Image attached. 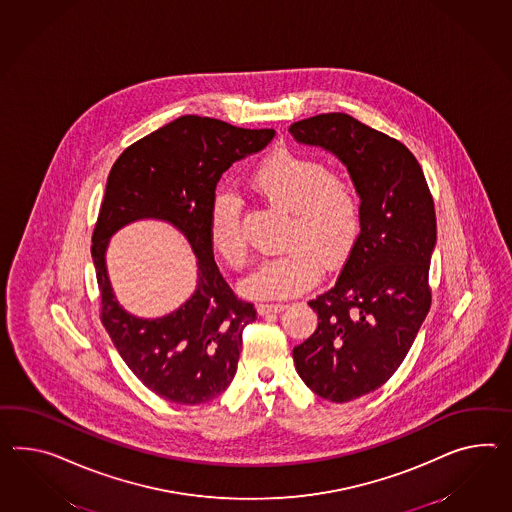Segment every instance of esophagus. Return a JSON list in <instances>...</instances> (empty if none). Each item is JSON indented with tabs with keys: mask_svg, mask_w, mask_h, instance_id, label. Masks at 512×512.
<instances>
[{
	"mask_svg": "<svg viewBox=\"0 0 512 512\" xmlns=\"http://www.w3.org/2000/svg\"><path fill=\"white\" fill-rule=\"evenodd\" d=\"M288 308L286 302H265L260 304V314H278V312H284Z\"/></svg>",
	"mask_w": 512,
	"mask_h": 512,
	"instance_id": "obj_1",
	"label": "esophagus"
}]
</instances>
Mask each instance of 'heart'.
I'll return each instance as SVG.
<instances>
[{
	"label": "heart",
	"instance_id": "b5f03b06",
	"mask_svg": "<svg viewBox=\"0 0 512 512\" xmlns=\"http://www.w3.org/2000/svg\"><path fill=\"white\" fill-rule=\"evenodd\" d=\"M249 187L276 208L289 211L288 252L267 258L243 280L254 299H288L312 288L325 263L347 258L360 232V202L351 180L328 171L317 159L288 150L263 159L250 172ZM211 247L224 262L239 267L247 256L236 197L223 193L210 211Z\"/></svg>",
	"mask_w": 512,
	"mask_h": 512
}]
</instances>
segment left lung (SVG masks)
Segmentation results:
<instances>
[{
    "label": "left lung",
    "instance_id": "1",
    "mask_svg": "<svg viewBox=\"0 0 512 512\" xmlns=\"http://www.w3.org/2000/svg\"><path fill=\"white\" fill-rule=\"evenodd\" d=\"M289 133L340 159L360 197V234L336 284L308 302L317 330L293 349L304 384L347 403L394 375L429 314L433 197L407 146L351 115L304 118Z\"/></svg>",
    "mask_w": 512,
    "mask_h": 512
}]
</instances>
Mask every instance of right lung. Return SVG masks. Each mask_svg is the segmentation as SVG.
Masks as SVG:
<instances>
[{
	"label": "right lung",
	"mask_w": 512,
	"mask_h": 512,
	"mask_svg": "<svg viewBox=\"0 0 512 512\" xmlns=\"http://www.w3.org/2000/svg\"><path fill=\"white\" fill-rule=\"evenodd\" d=\"M273 137L275 130L185 115L128 146L107 176L91 247L102 323L133 375L171 403L211 401L236 375L241 334L256 310L237 299L221 275L208 223L223 172L258 154ZM145 218L174 225L198 258L192 297L171 315L152 320L130 315L117 302L104 262L110 237Z\"/></svg>",
	"instance_id": "1"
}]
</instances>
